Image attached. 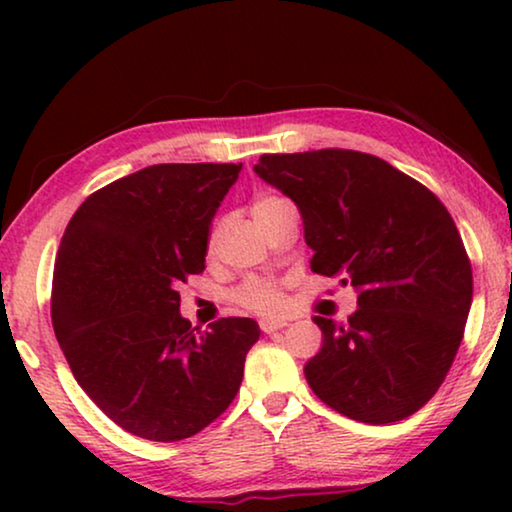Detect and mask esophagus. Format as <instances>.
Segmentation results:
<instances>
[{
  "label": "esophagus",
  "mask_w": 512,
  "mask_h": 512,
  "mask_svg": "<svg viewBox=\"0 0 512 512\" xmlns=\"http://www.w3.org/2000/svg\"><path fill=\"white\" fill-rule=\"evenodd\" d=\"M286 326V321H272V319H261V331L263 333H277L282 331V328Z\"/></svg>",
  "instance_id": "34e87169"
}]
</instances>
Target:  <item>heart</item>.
I'll list each match as a JSON object with an SVG mask.
<instances>
[{
	"mask_svg": "<svg viewBox=\"0 0 512 512\" xmlns=\"http://www.w3.org/2000/svg\"><path fill=\"white\" fill-rule=\"evenodd\" d=\"M284 205H289V202H286L282 195L258 193L254 202H251V214H254V219L258 223H261V221L268 219L272 212H277V209L284 207ZM216 240H219V228L214 226L212 233H209V237H207V249L209 251H214ZM233 300L242 307V310L254 312V314H265V317L279 314L286 305L282 286H279L277 282H272V279H263V277L247 279V282L237 286L235 293H233Z\"/></svg>",
	"mask_w": 512,
	"mask_h": 512,
	"instance_id": "1",
	"label": "heart"
}]
</instances>
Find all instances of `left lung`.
<instances>
[{"instance_id":"obj_1","label":"left lung","mask_w":512,"mask_h":512,"mask_svg":"<svg viewBox=\"0 0 512 512\" xmlns=\"http://www.w3.org/2000/svg\"><path fill=\"white\" fill-rule=\"evenodd\" d=\"M254 170L298 205L312 272L359 291L347 324L314 317L324 345L307 384L356 422L415 415L443 384L471 310V261L450 212L361 151L265 153Z\"/></svg>"}]
</instances>
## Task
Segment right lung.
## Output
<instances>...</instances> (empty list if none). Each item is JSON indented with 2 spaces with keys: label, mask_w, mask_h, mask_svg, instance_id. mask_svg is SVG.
<instances>
[{
  "label": "right lung",
  "mask_w": 512,
  "mask_h": 512,
  "mask_svg": "<svg viewBox=\"0 0 512 512\" xmlns=\"http://www.w3.org/2000/svg\"><path fill=\"white\" fill-rule=\"evenodd\" d=\"M242 163L144 167L88 195L62 235L51 319L76 382L132 436L174 443L233 403L254 319L191 328L179 284L205 270L209 226Z\"/></svg>",
  "instance_id": "right-lung-1"
}]
</instances>
